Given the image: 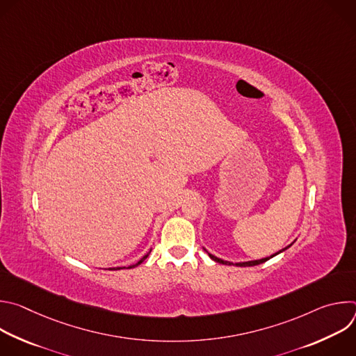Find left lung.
<instances>
[{
  "instance_id": "8db88e82",
  "label": "left lung",
  "mask_w": 356,
  "mask_h": 356,
  "mask_svg": "<svg viewBox=\"0 0 356 356\" xmlns=\"http://www.w3.org/2000/svg\"><path fill=\"white\" fill-rule=\"evenodd\" d=\"M290 246V245H289ZM287 246V248H289ZM287 248H284V249H282V250H279L277 253H280V252H283V250H286ZM277 253H275V255H272L270 258H273V257H276ZM209 257L213 259V261H216V262H218V264H222V265H232L231 262H227V261H222V259H220V258H217V257H214V255H211V253H209ZM270 258H264V259H259V261H250V262H241V264H235L236 266H255V265H261V264H264V262H266V261H269Z\"/></svg>"
}]
</instances>
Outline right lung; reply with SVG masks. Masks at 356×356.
<instances>
[{
	"instance_id": "right-lung-1",
	"label": "right lung",
	"mask_w": 356,
	"mask_h": 356,
	"mask_svg": "<svg viewBox=\"0 0 356 356\" xmlns=\"http://www.w3.org/2000/svg\"><path fill=\"white\" fill-rule=\"evenodd\" d=\"M146 258H147V255H145V257H143V258H142V259H140V261H139V262H136V264H135V265H132V266H129V268H128V269H131V268H135V266H138V265H140V264H142V262H143V261H145V259H146ZM118 269H122V268H117V270H118Z\"/></svg>"
}]
</instances>
